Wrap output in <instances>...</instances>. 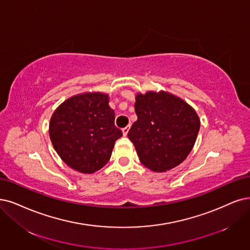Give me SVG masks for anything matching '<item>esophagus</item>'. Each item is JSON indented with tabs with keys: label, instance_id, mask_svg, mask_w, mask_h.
I'll use <instances>...</instances> for the list:
<instances>
[{
	"label": "esophagus",
	"instance_id": "esophagus-1",
	"mask_svg": "<svg viewBox=\"0 0 250 250\" xmlns=\"http://www.w3.org/2000/svg\"><path fill=\"white\" fill-rule=\"evenodd\" d=\"M130 125H126L125 127H124L123 128V134H124V136H126L127 135V133H128V131H130Z\"/></svg>",
	"mask_w": 250,
	"mask_h": 250
}]
</instances>
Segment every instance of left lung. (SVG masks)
Instances as JSON below:
<instances>
[{
  "label": "left lung",
  "instance_id": "left-lung-1",
  "mask_svg": "<svg viewBox=\"0 0 250 250\" xmlns=\"http://www.w3.org/2000/svg\"><path fill=\"white\" fill-rule=\"evenodd\" d=\"M138 119L127 137L140 162L155 172L181 164L191 151L200 130V119L187 102L166 91L136 96Z\"/></svg>",
  "mask_w": 250,
  "mask_h": 250
}]
</instances>
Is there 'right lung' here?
Segmentation results:
<instances>
[{"mask_svg": "<svg viewBox=\"0 0 250 250\" xmlns=\"http://www.w3.org/2000/svg\"><path fill=\"white\" fill-rule=\"evenodd\" d=\"M109 97L102 92L74 96L54 111L49 136L55 151L70 168L91 174L108 163L123 132L114 125Z\"/></svg>", "mask_w": 250, "mask_h": 250, "instance_id": "right-lung-1", "label": "right lung"}]
</instances>
